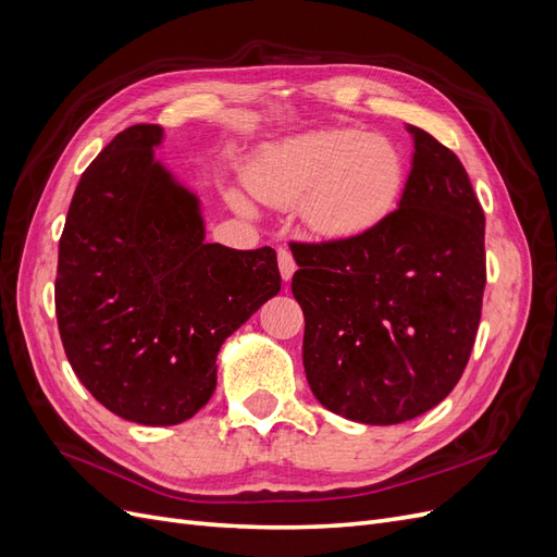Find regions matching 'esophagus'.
Wrapping results in <instances>:
<instances>
[{"instance_id": "obj_1", "label": "esophagus", "mask_w": 557, "mask_h": 557, "mask_svg": "<svg viewBox=\"0 0 557 557\" xmlns=\"http://www.w3.org/2000/svg\"><path fill=\"white\" fill-rule=\"evenodd\" d=\"M276 258H278V269H281L283 281H290L293 274H295V269H297L293 252H290L288 248H278V250H276Z\"/></svg>"}]
</instances>
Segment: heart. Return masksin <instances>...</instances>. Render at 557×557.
Instances as JSON below:
<instances>
[{
  "label": "heart",
  "mask_w": 557,
  "mask_h": 557,
  "mask_svg": "<svg viewBox=\"0 0 557 557\" xmlns=\"http://www.w3.org/2000/svg\"><path fill=\"white\" fill-rule=\"evenodd\" d=\"M248 188L264 205L288 209L320 239L348 242L391 218L407 185L399 146L362 129H315L267 146L246 172ZM232 207L248 211L230 193Z\"/></svg>",
  "instance_id": "heart-1"
}]
</instances>
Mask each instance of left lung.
<instances>
[{"label":"left lung","instance_id":"1","mask_svg":"<svg viewBox=\"0 0 557 557\" xmlns=\"http://www.w3.org/2000/svg\"><path fill=\"white\" fill-rule=\"evenodd\" d=\"M399 209L348 242L290 244L305 311V372L332 413L397 425L436 407L474 348L485 288V215L462 162L409 125Z\"/></svg>","mask_w":557,"mask_h":557}]
</instances>
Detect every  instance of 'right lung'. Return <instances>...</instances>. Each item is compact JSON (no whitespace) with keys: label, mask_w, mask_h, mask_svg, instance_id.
Here are the masks:
<instances>
[{"label":"right lung","mask_w":557,"mask_h":557,"mask_svg":"<svg viewBox=\"0 0 557 557\" xmlns=\"http://www.w3.org/2000/svg\"><path fill=\"white\" fill-rule=\"evenodd\" d=\"M160 141V125H132L83 172L55 278L74 374L139 425L205 407L223 342L281 290L274 248L205 242L199 199L156 160Z\"/></svg>","instance_id":"1"}]
</instances>
